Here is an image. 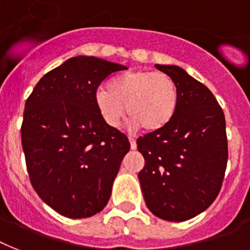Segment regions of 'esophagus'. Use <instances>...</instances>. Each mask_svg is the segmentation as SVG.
<instances>
[{"label": "esophagus", "instance_id": "34e87169", "mask_svg": "<svg viewBox=\"0 0 250 250\" xmlns=\"http://www.w3.org/2000/svg\"><path fill=\"white\" fill-rule=\"evenodd\" d=\"M128 140H129V144H131V149L135 150L136 147H137V144H136V139L133 137V136L129 135L128 136Z\"/></svg>", "mask_w": 250, "mask_h": 250}]
</instances>
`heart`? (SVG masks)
<instances>
[{
	"label": "heart",
	"mask_w": 250,
	"mask_h": 250,
	"mask_svg": "<svg viewBox=\"0 0 250 250\" xmlns=\"http://www.w3.org/2000/svg\"><path fill=\"white\" fill-rule=\"evenodd\" d=\"M180 91L174 79L163 72L132 70L111 78L107 90L96 93L97 109L111 127H118L127 111L135 125L149 132L167 127L178 110Z\"/></svg>",
	"instance_id": "1"
}]
</instances>
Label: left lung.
I'll return each instance as SVG.
<instances>
[{
    "mask_svg": "<svg viewBox=\"0 0 250 250\" xmlns=\"http://www.w3.org/2000/svg\"><path fill=\"white\" fill-rule=\"evenodd\" d=\"M155 68L174 79L180 104L173 121L137 139L145 167L139 172L144 199L162 220L182 222L204 212L224 182L227 158L222 107L203 83L176 65Z\"/></svg>",
    "mask_w": 250,
    "mask_h": 250,
    "instance_id": "1",
    "label": "left lung"
}]
</instances>
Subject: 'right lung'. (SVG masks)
Segmentation results:
<instances>
[{
	"label": "right lung",
	"mask_w": 250,
	"mask_h": 250,
	"mask_svg": "<svg viewBox=\"0 0 250 250\" xmlns=\"http://www.w3.org/2000/svg\"><path fill=\"white\" fill-rule=\"evenodd\" d=\"M125 66L76 56L46 73L25 101L21 145L30 184L40 198L69 218L101 212L129 141L104 121L97 87Z\"/></svg>",
	"instance_id": "add662e5"
}]
</instances>
